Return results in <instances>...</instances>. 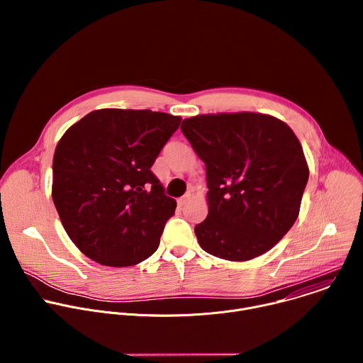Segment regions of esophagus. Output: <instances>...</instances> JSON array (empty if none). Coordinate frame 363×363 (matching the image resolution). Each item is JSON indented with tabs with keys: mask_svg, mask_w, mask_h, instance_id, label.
Wrapping results in <instances>:
<instances>
[{
	"mask_svg": "<svg viewBox=\"0 0 363 363\" xmlns=\"http://www.w3.org/2000/svg\"><path fill=\"white\" fill-rule=\"evenodd\" d=\"M189 198H191V192H186L184 196H181V198L178 199V205H179V206H184V205L188 202Z\"/></svg>",
	"mask_w": 363,
	"mask_h": 363,
	"instance_id": "obj_1",
	"label": "esophagus"
}]
</instances>
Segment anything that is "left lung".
I'll return each mask as SVG.
<instances>
[{"instance_id":"left-lung-1","label":"left lung","mask_w":363,"mask_h":363,"mask_svg":"<svg viewBox=\"0 0 363 363\" xmlns=\"http://www.w3.org/2000/svg\"><path fill=\"white\" fill-rule=\"evenodd\" d=\"M181 130L206 168L208 216L194 228L202 250L247 262L274 247L297 220L308 179L293 130L250 112L199 115Z\"/></svg>"}]
</instances>
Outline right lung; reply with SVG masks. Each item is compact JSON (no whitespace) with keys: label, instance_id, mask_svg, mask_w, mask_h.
Instances as JSON below:
<instances>
[{"label":"right lung","instance_id":"obj_1","mask_svg":"<svg viewBox=\"0 0 363 363\" xmlns=\"http://www.w3.org/2000/svg\"><path fill=\"white\" fill-rule=\"evenodd\" d=\"M179 123L147 109H100L57 143L51 195L70 240L93 262L129 267L158 250L177 201L150 168Z\"/></svg>","mask_w":363,"mask_h":363}]
</instances>
